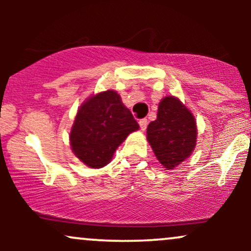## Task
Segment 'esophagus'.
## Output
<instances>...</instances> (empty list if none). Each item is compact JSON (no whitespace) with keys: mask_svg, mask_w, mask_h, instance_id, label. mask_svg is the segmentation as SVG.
<instances>
[{"mask_svg":"<svg viewBox=\"0 0 251 251\" xmlns=\"http://www.w3.org/2000/svg\"><path fill=\"white\" fill-rule=\"evenodd\" d=\"M139 126L140 128H142V131H145L146 127H148V119H145V118H144V119H140Z\"/></svg>","mask_w":251,"mask_h":251,"instance_id":"1","label":"esophagus"}]
</instances>
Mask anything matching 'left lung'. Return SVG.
<instances>
[{
	"instance_id": "obj_1",
	"label": "left lung",
	"mask_w": 251,
	"mask_h": 251,
	"mask_svg": "<svg viewBox=\"0 0 251 251\" xmlns=\"http://www.w3.org/2000/svg\"><path fill=\"white\" fill-rule=\"evenodd\" d=\"M197 139L195 118L177 98L159 102L157 119L148 126V140L165 169L172 170L194 151Z\"/></svg>"
}]
</instances>
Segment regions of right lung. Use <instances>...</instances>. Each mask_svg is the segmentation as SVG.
I'll return each instance as SVG.
<instances>
[{"label":"right lung","mask_w":251,"mask_h":251,"mask_svg":"<svg viewBox=\"0 0 251 251\" xmlns=\"http://www.w3.org/2000/svg\"><path fill=\"white\" fill-rule=\"evenodd\" d=\"M138 128L119 94L108 89L89 98L77 111L71 131L72 150L87 166L102 168L126 137Z\"/></svg>","instance_id":"right-lung-1"}]
</instances>
